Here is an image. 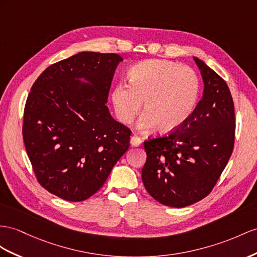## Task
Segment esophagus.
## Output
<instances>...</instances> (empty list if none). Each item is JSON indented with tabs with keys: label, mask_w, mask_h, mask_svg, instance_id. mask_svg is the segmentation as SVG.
<instances>
[{
	"label": "esophagus",
	"mask_w": 257,
	"mask_h": 257,
	"mask_svg": "<svg viewBox=\"0 0 257 257\" xmlns=\"http://www.w3.org/2000/svg\"><path fill=\"white\" fill-rule=\"evenodd\" d=\"M130 143H131V146H134V147H139V146H141L142 141L138 136H134V137H131Z\"/></svg>",
	"instance_id": "esophagus-1"
}]
</instances>
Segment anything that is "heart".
<instances>
[{"label":"heart","instance_id":"1","mask_svg":"<svg viewBox=\"0 0 257 257\" xmlns=\"http://www.w3.org/2000/svg\"><path fill=\"white\" fill-rule=\"evenodd\" d=\"M129 85L119 82L110 92L117 119L131 123L143 106L138 128L148 131L159 126L164 133L178 129L192 114L199 97L200 81L188 66L165 60H148L128 71Z\"/></svg>","mask_w":257,"mask_h":257}]
</instances>
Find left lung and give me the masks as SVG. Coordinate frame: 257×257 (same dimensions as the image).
<instances>
[{
	"label": "left lung",
	"mask_w": 257,
	"mask_h": 257,
	"mask_svg": "<svg viewBox=\"0 0 257 257\" xmlns=\"http://www.w3.org/2000/svg\"><path fill=\"white\" fill-rule=\"evenodd\" d=\"M204 82L202 100L181 126L144 141L142 181L163 205L186 207L207 196L234 146V105L226 81L193 57Z\"/></svg>",
	"instance_id": "left-lung-1"
}]
</instances>
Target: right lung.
Listing matches in <instances>:
<instances>
[{"instance_id": "right-lung-1", "label": "right lung", "mask_w": 257, "mask_h": 257, "mask_svg": "<svg viewBox=\"0 0 257 257\" xmlns=\"http://www.w3.org/2000/svg\"><path fill=\"white\" fill-rule=\"evenodd\" d=\"M121 61L114 53L80 52L49 66L31 87L25 148L39 183L63 200L80 202L97 192L129 149L131 130L106 106Z\"/></svg>"}]
</instances>
